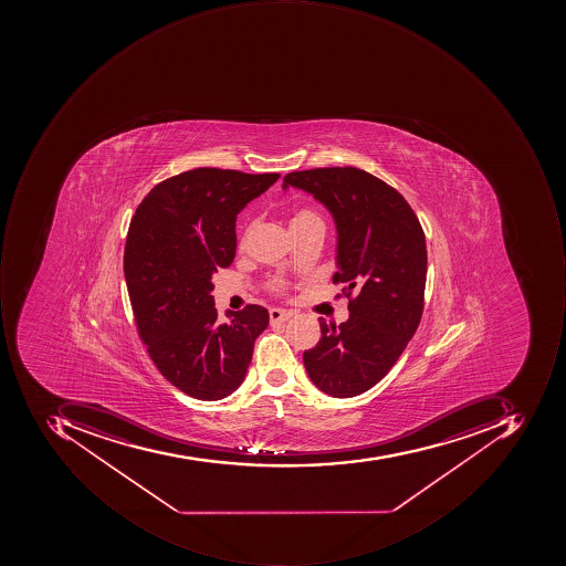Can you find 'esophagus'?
<instances>
[{
	"label": "esophagus",
	"mask_w": 566,
	"mask_h": 566,
	"mask_svg": "<svg viewBox=\"0 0 566 566\" xmlns=\"http://www.w3.org/2000/svg\"><path fill=\"white\" fill-rule=\"evenodd\" d=\"M270 316V323L272 325H277V323H284L287 322V319L292 318L291 311L285 310H279V307H272V310L269 311Z\"/></svg>",
	"instance_id": "esophagus-1"
}]
</instances>
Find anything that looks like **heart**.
Returning <instances> with one entry per match:
<instances>
[{
  "instance_id": "heart-1",
  "label": "heart",
  "mask_w": 566,
  "mask_h": 566,
  "mask_svg": "<svg viewBox=\"0 0 566 566\" xmlns=\"http://www.w3.org/2000/svg\"><path fill=\"white\" fill-rule=\"evenodd\" d=\"M313 222H322V218H319L313 209L310 208H301L297 209L291 218V230H301L304 226L313 224ZM270 289L275 292H282L285 289V284L279 279H272L270 281Z\"/></svg>"
}]
</instances>
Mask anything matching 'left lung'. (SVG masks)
<instances>
[{
	"label": "left lung",
	"mask_w": 566,
	"mask_h": 566,
	"mask_svg": "<svg viewBox=\"0 0 566 566\" xmlns=\"http://www.w3.org/2000/svg\"><path fill=\"white\" fill-rule=\"evenodd\" d=\"M289 185L313 193L338 231L333 284H344L350 318L326 325L303 354L311 381L333 398H352L391 370L420 325L427 247L420 221L391 185L355 167L291 171ZM340 296V294H338Z\"/></svg>",
	"instance_id": "1"
}]
</instances>
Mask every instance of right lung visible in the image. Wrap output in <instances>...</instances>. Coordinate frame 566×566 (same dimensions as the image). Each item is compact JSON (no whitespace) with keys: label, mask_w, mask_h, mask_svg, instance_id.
I'll return each mask as SVG.
<instances>
[{"label":"right lung","mask_w":566,"mask_h":566,"mask_svg":"<svg viewBox=\"0 0 566 566\" xmlns=\"http://www.w3.org/2000/svg\"><path fill=\"white\" fill-rule=\"evenodd\" d=\"M279 174L196 168L163 180L137 206L124 275L137 333L175 388L202 401L237 391L269 311L247 304L218 319L212 274L237 253V216Z\"/></svg>","instance_id":"obj_1"}]
</instances>
